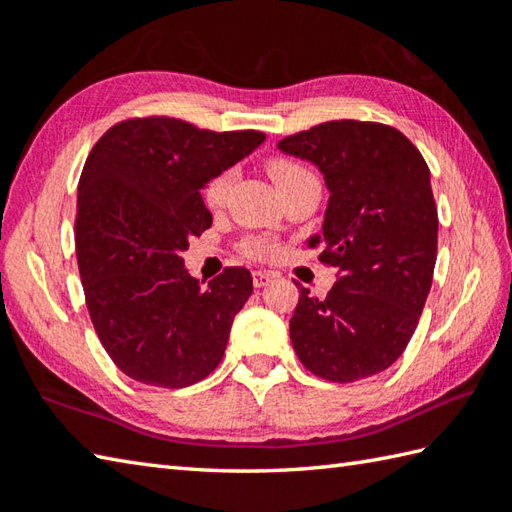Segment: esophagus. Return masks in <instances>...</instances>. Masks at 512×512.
Listing matches in <instances>:
<instances>
[{"label":"esophagus","instance_id":"1","mask_svg":"<svg viewBox=\"0 0 512 512\" xmlns=\"http://www.w3.org/2000/svg\"><path fill=\"white\" fill-rule=\"evenodd\" d=\"M273 279H275V273H270V270H255V273H253V284H255V288H264V286H268Z\"/></svg>","mask_w":512,"mask_h":512}]
</instances>
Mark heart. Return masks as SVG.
Returning a JSON list of instances; mask_svg holds the SVG:
<instances>
[{
	"instance_id": "heart-1",
	"label": "heart",
	"mask_w": 512,
	"mask_h": 512,
	"mask_svg": "<svg viewBox=\"0 0 512 512\" xmlns=\"http://www.w3.org/2000/svg\"><path fill=\"white\" fill-rule=\"evenodd\" d=\"M266 169L270 173V178L277 184L279 191H284L292 184H299L303 180H312V171L308 167H303L301 162L286 158V156H275L266 162ZM233 184V171H222L213 176L209 182H206L204 187V202L211 206V209H217V206H222L228 189H231ZM244 253L250 257H257V259H266L273 255V246H270L266 239H248L244 242Z\"/></svg>"
}]
</instances>
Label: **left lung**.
Listing matches in <instances>:
<instances>
[{"label":"left lung","instance_id":"obj_1","mask_svg":"<svg viewBox=\"0 0 512 512\" xmlns=\"http://www.w3.org/2000/svg\"><path fill=\"white\" fill-rule=\"evenodd\" d=\"M284 154L317 165L330 191L319 262L339 270L328 297L299 288L290 341L332 383L383 372L416 330L438 255V209L420 151L383 123L330 121L286 136Z\"/></svg>","mask_w":512,"mask_h":512}]
</instances>
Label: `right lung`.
I'll list each match as a JSON object with an SVG mask.
<instances>
[{"label":"right lung","instance_id":"1","mask_svg":"<svg viewBox=\"0 0 512 512\" xmlns=\"http://www.w3.org/2000/svg\"><path fill=\"white\" fill-rule=\"evenodd\" d=\"M264 140L127 118L85 160L74 222L85 303L105 352L138 383L180 389L220 365L253 277L233 266L202 286L182 253L213 222L200 189Z\"/></svg>","mask_w":512,"mask_h":512}]
</instances>
